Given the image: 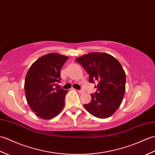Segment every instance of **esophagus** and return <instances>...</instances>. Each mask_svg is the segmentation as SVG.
I'll return each mask as SVG.
<instances>
[{
    "label": "esophagus",
    "instance_id": "34e87169",
    "mask_svg": "<svg viewBox=\"0 0 155 155\" xmlns=\"http://www.w3.org/2000/svg\"><path fill=\"white\" fill-rule=\"evenodd\" d=\"M77 91H78L79 93H83L84 92L83 90H82V89H81V90H78Z\"/></svg>",
    "mask_w": 155,
    "mask_h": 155
}]
</instances>
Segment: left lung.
Listing matches in <instances>:
<instances>
[{"mask_svg": "<svg viewBox=\"0 0 155 155\" xmlns=\"http://www.w3.org/2000/svg\"><path fill=\"white\" fill-rule=\"evenodd\" d=\"M89 74V82L98 84L95 93L91 94V101L84 104L93 116L106 118L113 115L123 101L125 92L126 74L120 62L110 54L91 52L75 60Z\"/></svg>", "mask_w": 155, "mask_h": 155, "instance_id": "1", "label": "left lung"}]
</instances>
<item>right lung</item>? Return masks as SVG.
<instances>
[{"label": "right lung", "instance_id": "1", "mask_svg": "<svg viewBox=\"0 0 155 155\" xmlns=\"http://www.w3.org/2000/svg\"><path fill=\"white\" fill-rule=\"evenodd\" d=\"M67 56L49 53L37 59L29 68L25 81L26 98L31 110L43 119H51L64 106L67 90L58 88L61 70Z\"/></svg>", "mask_w": 155, "mask_h": 155}]
</instances>
